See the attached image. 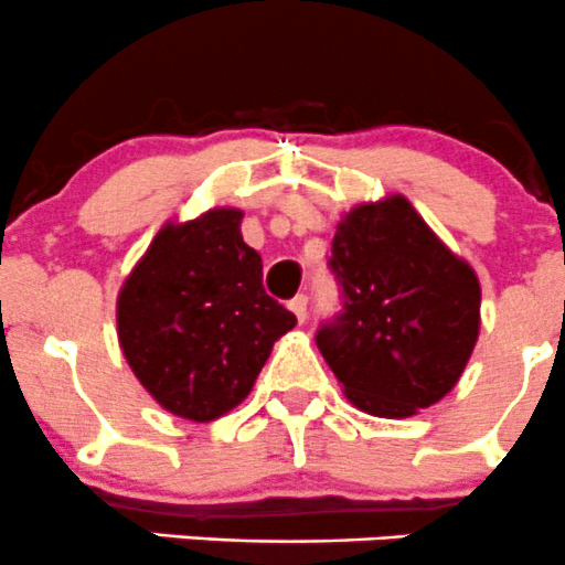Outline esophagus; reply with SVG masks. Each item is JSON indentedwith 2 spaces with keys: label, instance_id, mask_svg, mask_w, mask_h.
<instances>
[{
  "label": "esophagus",
  "instance_id": "esophagus-1",
  "mask_svg": "<svg viewBox=\"0 0 565 565\" xmlns=\"http://www.w3.org/2000/svg\"><path fill=\"white\" fill-rule=\"evenodd\" d=\"M306 306H309V300H306V295H298V298L289 300V311H292L298 322H306Z\"/></svg>",
  "mask_w": 565,
  "mask_h": 565
}]
</instances>
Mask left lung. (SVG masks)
<instances>
[{
	"mask_svg": "<svg viewBox=\"0 0 565 565\" xmlns=\"http://www.w3.org/2000/svg\"><path fill=\"white\" fill-rule=\"evenodd\" d=\"M330 267L344 311L317 347L344 396L377 418H409L459 383L481 330V284L402 193L341 215Z\"/></svg>",
	"mask_w": 565,
	"mask_h": 565,
	"instance_id": "obj_1",
	"label": "left lung"
}]
</instances>
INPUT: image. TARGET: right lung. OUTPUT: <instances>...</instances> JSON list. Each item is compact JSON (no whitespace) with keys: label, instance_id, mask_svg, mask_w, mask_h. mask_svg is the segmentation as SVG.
<instances>
[{"label":"right lung","instance_id":"add662e5","mask_svg":"<svg viewBox=\"0 0 565 565\" xmlns=\"http://www.w3.org/2000/svg\"><path fill=\"white\" fill-rule=\"evenodd\" d=\"M241 207L167 221L117 295V339L130 372L177 418L207 424L254 388L295 315L267 298Z\"/></svg>","mask_w":565,"mask_h":565}]
</instances>
